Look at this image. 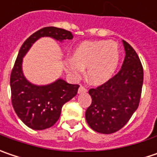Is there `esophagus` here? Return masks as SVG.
<instances>
[{"label": "esophagus", "instance_id": "34e87169", "mask_svg": "<svg viewBox=\"0 0 157 157\" xmlns=\"http://www.w3.org/2000/svg\"><path fill=\"white\" fill-rule=\"evenodd\" d=\"M86 91H87V88L85 87V86L81 85V86L79 87V90H78L79 93H82V92H86Z\"/></svg>", "mask_w": 157, "mask_h": 157}]
</instances>
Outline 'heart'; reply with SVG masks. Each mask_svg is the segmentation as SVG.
I'll return each instance as SVG.
<instances>
[{"mask_svg": "<svg viewBox=\"0 0 157 157\" xmlns=\"http://www.w3.org/2000/svg\"><path fill=\"white\" fill-rule=\"evenodd\" d=\"M120 51L115 42L93 41L82 42L76 47L73 58L66 62L67 69L75 79L80 78L87 67L89 80L102 83L111 78L118 67Z\"/></svg>", "mask_w": 157, "mask_h": 157, "instance_id": "1", "label": "heart"}]
</instances>
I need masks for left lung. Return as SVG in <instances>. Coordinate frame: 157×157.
Instances as JSON below:
<instances>
[{"label": "left lung", "instance_id": "obj_1", "mask_svg": "<svg viewBox=\"0 0 157 157\" xmlns=\"http://www.w3.org/2000/svg\"><path fill=\"white\" fill-rule=\"evenodd\" d=\"M125 58L120 71L103 84L89 90L91 104L85 118L95 132L111 134L121 130L137 110L142 91L143 67L134 49L123 41Z\"/></svg>", "mask_w": 157, "mask_h": 157}]
</instances>
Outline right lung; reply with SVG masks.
Instances as JSON below:
<instances>
[{"label":"right lung","instance_id":"1","mask_svg":"<svg viewBox=\"0 0 157 157\" xmlns=\"http://www.w3.org/2000/svg\"><path fill=\"white\" fill-rule=\"evenodd\" d=\"M50 36L59 41L71 40L72 33L54 26H47L33 33L21 46L10 74L11 102L16 114L33 130H45L59 120L63 105L75 97L78 84H69L59 79L55 82L36 86L25 78L22 59L32 44L40 37Z\"/></svg>","mask_w":157,"mask_h":157}]
</instances>
